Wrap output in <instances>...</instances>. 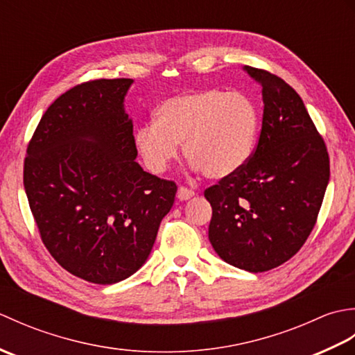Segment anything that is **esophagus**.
Masks as SVG:
<instances>
[{"label": "esophagus", "instance_id": "obj_1", "mask_svg": "<svg viewBox=\"0 0 355 355\" xmlns=\"http://www.w3.org/2000/svg\"><path fill=\"white\" fill-rule=\"evenodd\" d=\"M192 197H195V192L187 189V187H178V192H177V198L186 201V200H191Z\"/></svg>", "mask_w": 355, "mask_h": 355}]
</instances>
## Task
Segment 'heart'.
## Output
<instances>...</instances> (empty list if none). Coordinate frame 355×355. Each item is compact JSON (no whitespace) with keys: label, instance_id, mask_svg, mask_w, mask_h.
Segmentation results:
<instances>
[{"label":"heart","instance_id":"b5f03b06","mask_svg":"<svg viewBox=\"0 0 355 355\" xmlns=\"http://www.w3.org/2000/svg\"><path fill=\"white\" fill-rule=\"evenodd\" d=\"M258 112L238 92L205 89L163 102L154 123L140 125L134 143L146 168L162 173L178 155V143L192 168L221 180L235 175L252 157Z\"/></svg>","mask_w":355,"mask_h":355}]
</instances>
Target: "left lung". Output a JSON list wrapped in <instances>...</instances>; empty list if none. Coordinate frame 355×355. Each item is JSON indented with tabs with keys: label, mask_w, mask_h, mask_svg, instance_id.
Returning a JSON list of instances; mask_svg holds the SVG:
<instances>
[{
	"label": "left lung",
	"mask_w": 355,
	"mask_h": 355,
	"mask_svg": "<svg viewBox=\"0 0 355 355\" xmlns=\"http://www.w3.org/2000/svg\"><path fill=\"white\" fill-rule=\"evenodd\" d=\"M262 87V128L250 160L209 187V241L230 266L262 273L296 254L314 227L329 157L300 96L281 78L244 67Z\"/></svg>",
	"instance_id": "1"
}]
</instances>
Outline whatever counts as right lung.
I'll return each mask as SVG.
<instances>
[{
    "mask_svg": "<svg viewBox=\"0 0 355 355\" xmlns=\"http://www.w3.org/2000/svg\"><path fill=\"white\" fill-rule=\"evenodd\" d=\"M132 79L85 82L59 96L28 143L24 189L50 254L71 275L110 285L153 250L175 183L143 171L125 97Z\"/></svg>",
    "mask_w": 355,
    "mask_h": 355,
    "instance_id": "obj_1",
    "label": "right lung"
}]
</instances>
